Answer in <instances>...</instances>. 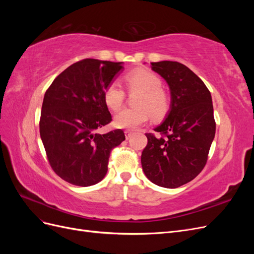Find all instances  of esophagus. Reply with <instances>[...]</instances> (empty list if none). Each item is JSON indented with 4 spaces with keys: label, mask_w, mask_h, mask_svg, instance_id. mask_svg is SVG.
Returning a JSON list of instances; mask_svg holds the SVG:
<instances>
[{
    "label": "esophagus",
    "mask_w": 254,
    "mask_h": 254,
    "mask_svg": "<svg viewBox=\"0 0 254 254\" xmlns=\"http://www.w3.org/2000/svg\"><path fill=\"white\" fill-rule=\"evenodd\" d=\"M132 135V131H130V130H125V136H126V139H129L130 136Z\"/></svg>",
    "instance_id": "1"
}]
</instances>
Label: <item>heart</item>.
Returning a JSON list of instances; mask_svg holds the SVG:
<instances>
[{"label": "heart", "mask_w": 254, "mask_h": 254, "mask_svg": "<svg viewBox=\"0 0 254 254\" xmlns=\"http://www.w3.org/2000/svg\"><path fill=\"white\" fill-rule=\"evenodd\" d=\"M125 81L129 90H140L134 108H125L114 117L115 127L123 129H135L143 125L150 118L159 120L170 109V99L161 89L159 76L145 68H134L125 75ZM104 101L108 108L117 111L124 102L125 93L120 82L111 81L104 90Z\"/></svg>", "instance_id": "obj_1"}]
</instances>
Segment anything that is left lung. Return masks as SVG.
Returning a JSON list of instances; mask_svg holds the SVG:
<instances>
[{"label":"left lung","mask_w":254,"mask_h":254,"mask_svg":"<svg viewBox=\"0 0 254 254\" xmlns=\"http://www.w3.org/2000/svg\"><path fill=\"white\" fill-rule=\"evenodd\" d=\"M171 90V109L153 133L141 162L146 177L159 187L176 189L193 180L206 163L215 136L212 96L209 89L188 66L177 61L151 63Z\"/></svg>","instance_id":"obj_1"}]
</instances>
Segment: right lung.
Instances as JSON below:
<instances>
[{"label":"right lung","instance_id":"add662e5","mask_svg":"<svg viewBox=\"0 0 254 254\" xmlns=\"http://www.w3.org/2000/svg\"><path fill=\"white\" fill-rule=\"evenodd\" d=\"M122 64L80 60L59 74L44 94L39 127L45 152L53 171L74 186L102 181L111 150L125 140L122 129L96 132L112 121L103 93Z\"/></svg>","mask_w":254,"mask_h":254}]
</instances>
